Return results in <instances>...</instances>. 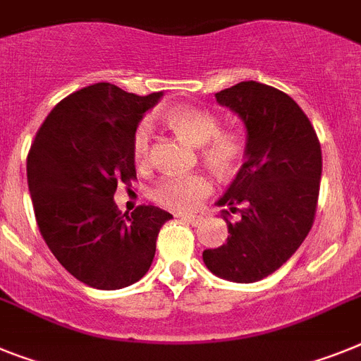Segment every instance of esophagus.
<instances>
[{
	"mask_svg": "<svg viewBox=\"0 0 361 361\" xmlns=\"http://www.w3.org/2000/svg\"><path fill=\"white\" fill-rule=\"evenodd\" d=\"M181 220H185V222H189L190 226H198L200 222H202V218L196 216V214H180Z\"/></svg>",
	"mask_w": 361,
	"mask_h": 361,
	"instance_id": "34e87169",
	"label": "esophagus"
}]
</instances>
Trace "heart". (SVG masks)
I'll return each instance as SVG.
<instances>
[{
	"instance_id": "heart-1",
	"label": "heart",
	"mask_w": 361,
	"mask_h": 361,
	"mask_svg": "<svg viewBox=\"0 0 361 361\" xmlns=\"http://www.w3.org/2000/svg\"><path fill=\"white\" fill-rule=\"evenodd\" d=\"M166 126L181 141L200 148L202 159L216 174L227 176L235 172L242 159V141L235 134H218V121L213 115L198 108H174L165 114ZM148 128L141 124L134 134L132 150L137 163H145L148 157ZM211 192V181L204 174L174 176L165 178L154 187L152 198L157 204L174 211H189L196 207L204 196Z\"/></svg>"
}]
</instances>
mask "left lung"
Returning a JSON list of instances; mask_svg holds the SVG:
<instances>
[{
    "label": "left lung",
    "mask_w": 361,
    "mask_h": 361,
    "mask_svg": "<svg viewBox=\"0 0 361 361\" xmlns=\"http://www.w3.org/2000/svg\"><path fill=\"white\" fill-rule=\"evenodd\" d=\"M246 128L244 163L216 205L240 218L226 244L204 251L209 271L231 283L268 277L298 251L314 224L321 147L305 111L286 93L246 80L214 93Z\"/></svg>",
    "instance_id": "1"
}]
</instances>
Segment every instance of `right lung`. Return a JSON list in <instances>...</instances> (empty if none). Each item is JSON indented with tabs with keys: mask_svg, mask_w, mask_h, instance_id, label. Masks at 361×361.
Returning <instances> with one entry per match:
<instances>
[{
	"mask_svg": "<svg viewBox=\"0 0 361 361\" xmlns=\"http://www.w3.org/2000/svg\"><path fill=\"white\" fill-rule=\"evenodd\" d=\"M163 92L139 97L97 82L54 106L27 157L36 222L51 253L80 283L119 290L152 266L156 238L172 214L141 205L121 214L117 183L135 178L132 141Z\"/></svg>",
	"mask_w": 361,
	"mask_h": 361,
	"instance_id": "add662e5",
	"label": "right lung"
}]
</instances>
